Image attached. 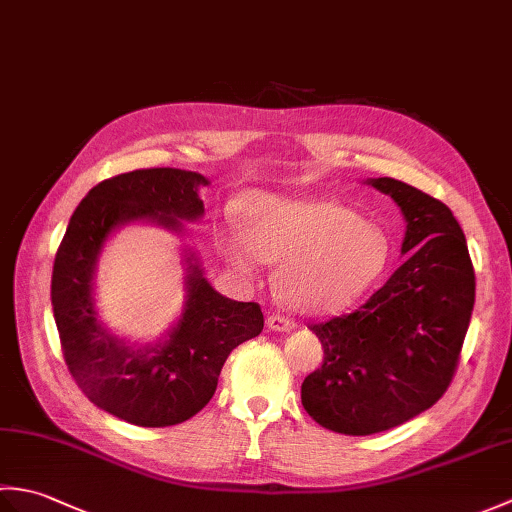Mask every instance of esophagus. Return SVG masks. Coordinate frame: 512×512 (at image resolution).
I'll return each mask as SVG.
<instances>
[{
	"label": "esophagus",
	"mask_w": 512,
	"mask_h": 512,
	"mask_svg": "<svg viewBox=\"0 0 512 512\" xmlns=\"http://www.w3.org/2000/svg\"><path fill=\"white\" fill-rule=\"evenodd\" d=\"M266 325L275 332H288V330L295 328V321L288 319V317H281V314H270Z\"/></svg>",
	"instance_id": "1"
}]
</instances>
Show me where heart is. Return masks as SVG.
I'll list each match as a JSON object with an SVG mask.
<instances>
[{"label": "heart", "instance_id": "obj_1", "mask_svg": "<svg viewBox=\"0 0 512 512\" xmlns=\"http://www.w3.org/2000/svg\"><path fill=\"white\" fill-rule=\"evenodd\" d=\"M215 244L242 275H255L259 259L279 264V297L301 312H334L356 301L389 255L385 233L347 206L266 193L246 198L244 233L220 228Z\"/></svg>", "mask_w": 512, "mask_h": 512}]
</instances>
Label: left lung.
Instances as JSON below:
<instances>
[{"instance_id": "left-lung-1", "label": "left lung", "mask_w": 512, "mask_h": 512, "mask_svg": "<svg viewBox=\"0 0 512 512\" xmlns=\"http://www.w3.org/2000/svg\"><path fill=\"white\" fill-rule=\"evenodd\" d=\"M407 222V262L361 308L310 330L323 365L301 385L321 427L372 436L416 418L449 389L475 303L466 237L451 209L394 178L369 180Z\"/></svg>"}]
</instances>
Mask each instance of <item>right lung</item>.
I'll return each mask as SVG.
<instances>
[{
    "instance_id": "right-lung-1",
    "label": "right lung",
    "mask_w": 512,
    "mask_h": 512,
    "mask_svg": "<svg viewBox=\"0 0 512 512\" xmlns=\"http://www.w3.org/2000/svg\"><path fill=\"white\" fill-rule=\"evenodd\" d=\"M195 171L156 167L121 173L96 184L70 217L52 268V312L61 352L96 407L136 427H171L193 418L215 394L217 378L237 345L264 330L255 301L222 297L189 259L187 303L165 343L129 347L96 319L92 277L114 228L151 220L178 231L198 220L204 204Z\"/></svg>"
}]
</instances>
